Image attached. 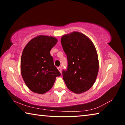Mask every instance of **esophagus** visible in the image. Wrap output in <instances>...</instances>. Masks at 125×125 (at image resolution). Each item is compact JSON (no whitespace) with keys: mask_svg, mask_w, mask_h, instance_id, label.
I'll return each mask as SVG.
<instances>
[{"mask_svg":"<svg viewBox=\"0 0 125 125\" xmlns=\"http://www.w3.org/2000/svg\"><path fill=\"white\" fill-rule=\"evenodd\" d=\"M57 69H58V70L60 72V73L62 72V68H61V67H58L57 68Z\"/></svg>","mask_w":125,"mask_h":125,"instance_id":"1","label":"esophagus"}]
</instances>
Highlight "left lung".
Segmentation results:
<instances>
[{"instance_id":"1","label":"left lung","mask_w":125,"mask_h":125,"mask_svg":"<svg viewBox=\"0 0 125 125\" xmlns=\"http://www.w3.org/2000/svg\"><path fill=\"white\" fill-rule=\"evenodd\" d=\"M61 44L68 60V68L63 71L67 88L75 94L88 90L95 82L99 60L95 47L86 35L74 31L63 35Z\"/></svg>"}]
</instances>
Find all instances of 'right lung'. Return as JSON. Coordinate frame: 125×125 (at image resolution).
Instances as JSON below:
<instances>
[{"label": "right lung", "instance_id": "add662e5", "mask_svg": "<svg viewBox=\"0 0 125 125\" xmlns=\"http://www.w3.org/2000/svg\"><path fill=\"white\" fill-rule=\"evenodd\" d=\"M57 41L54 37L39 35L31 40L23 50L21 73L26 86L33 92L42 94L48 92L56 77L61 75L50 54Z\"/></svg>", "mask_w": 125, "mask_h": 125}]
</instances>
